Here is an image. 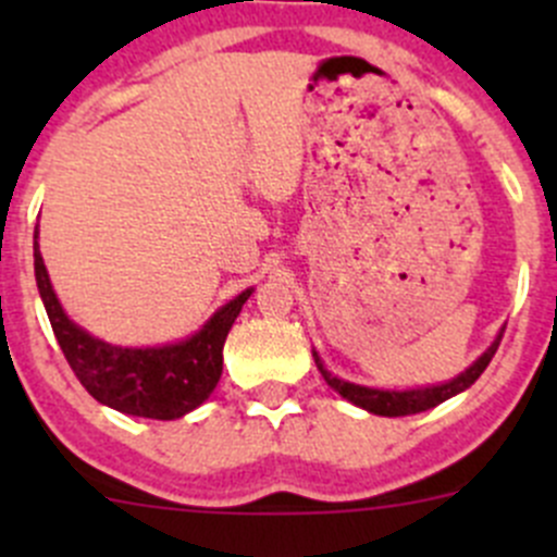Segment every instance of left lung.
I'll use <instances>...</instances> for the list:
<instances>
[{
	"label": "left lung",
	"mask_w": 557,
	"mask_h": 557,
	"mask_svg": "<svg viewBox=\"0 0 557 557\" xmlns=\"http://www.w3.org/2000/svg\"><path fill=\"white\" fill-rule=\"evenodd\" d=\"M502 336H504V329L498 331V336L491 342V347H487V350L482 352V356L476 358L466 372H460L458 377L447 380V383H440V385H429V387H407V391H387V387H367V385L347 383V380L331 374L314 350H312V358L314 363H318L325 383L334 387L342 398H347L350 404H356V407L367 409V412L372 414H383V418H401V414H418V412H425V409H434L436 404L447 401V398L458 396V393H463L466 387L474 385L476 380H480V374L487 369L491 358L496 356L498 345H502Z\"/></svg>",
	"instance_id": "8db88e82"
}]
</instances>
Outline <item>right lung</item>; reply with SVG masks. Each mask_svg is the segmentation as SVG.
<instances>
[{
    "label": "right lung",
    "mask_w": 557,
    "mask_h": 557,
    "mask_svg": "<svg viewBox=\"0 0 557 557\" xmlns=\"http://www.w3.org/2000/svg\"><path fill=\"white\" fill-rule=\"evenodd\" d=\"M37 237L39 232H35V277L45 312L72 372L99 404L134 418L174 420L194 412L210 398L223 372L226 336L252 288L234 296L228 305L212 312L199 331L172 345H110L88 334L64 312L50 285Z\"/></svg>",
    "instance_id": "obj_1"
}]
</instances>
